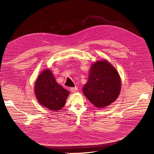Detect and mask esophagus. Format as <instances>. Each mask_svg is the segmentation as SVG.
<instances>
[{
    "label": "esophagus",
    "mask_w": 154,
    "mask_h": 154,
    "mask_svg": "<svg viewBox=\"0 0 154 154\" xmlns=\"http://www.w3.org/2000/svg\"><path fill=\"white\" fill-rule=\"evenodd\" d=\"M78 89L77 87H71L70 88V91H71L72 92H75Z\"/></svg>",
    "instance_id": "esophagus-1"
}]
</instances>
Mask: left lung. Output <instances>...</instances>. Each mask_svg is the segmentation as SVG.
I'll return each mask as SVG.
<instances>
[{
    "instance_id": "obj_1",
    "label": "left lung",
    "mask_w": 154,
    "mask_h": 154,
    "mask_svg": "<svg viewBox=\"0 0 154 154\" xmlns=\"http://www.w3.org/2000/svg\"><path fill=\"white\" fill-rule=\"evenodd\" d=\"M120 89L121 80L118 72L109 62L103 60L92 65L83 92L93 105L102 108L117 99Z\"/></svg>"
}]
</instances>
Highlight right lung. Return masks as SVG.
I'll use <instances>...</instances> for the list:
<instances>
[{"label":"right lung","mask_w":154,"mask_h":154,"mask_svg":"<svg viewBox=\"0 0 154 154\" xmlns=\"http://www.w3.org/2000/svg\"><path fill=\"white\" fill-rule=\"evenodd\" d=\"M35 92L39 103L54 111L62 109L69 94L56 82L50 70H45L37 78Z\"/></svg>","instance_id":"add662e5"}]
</instances>
